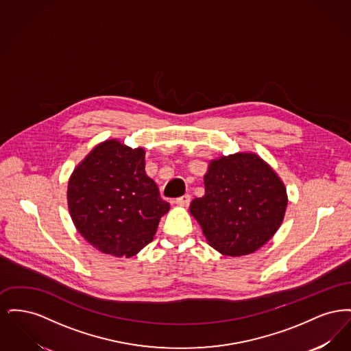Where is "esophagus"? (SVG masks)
Listing matches in <instances>:
<instances>
[{
    "label": "esophagus",
    "mask_w": 351,
    "mask_h": 351,
    "mask_svg": "<svg viewBox=\"0 0 351 351\" xmlns=\"http://www.w3.org/2000/svg\"><path fill=\"white\" fill-rule=\"evenodd\" d=\"M189 202H191V196H189V195H184L182 197L175 199V204H178V205H183V206L189 205Z\"/></svg>",
    "instance_id": "esophagus-1"
}]
</instances>
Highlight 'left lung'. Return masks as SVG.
I'll list each match as a JSON object with an SVG mask.
<instances>
[{
	"label": "left lung",
	"mask_w": 351,
	"mask_h": 351,
	"mask_svg": "<svg viewBox=\"0 0 351 351\" xmlns=\"http://www.w3.org/2000/svg\"><path fill=\"white\" fill-rule=\"evenodd\" d=\"M205 195L191 202L208 243L228 256L262 247L279 229L287 208L284 184L255 154L212 160L204 176Z\"/></svg>",
	"instance_id": "obj_1"
}]
</instances>
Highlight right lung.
<instances>
[{
  "label": "right lung",
  "mask_w": 351,
  "mask_h": 351,
  "mask_svg": "<svg viewBox=\"0 0 351 351\" xmlns=\"http://www.w3.org/2000/svg\"><path fill=\"white\" fill-rule=\"evenodd\" d=\"M68 208L79 233L97 250L130 258L149 245L169 209L146 175L145 151L106 141L73 171Z\"/></svg>",
  "instance_id": "obj_1"
}]
</instances>
